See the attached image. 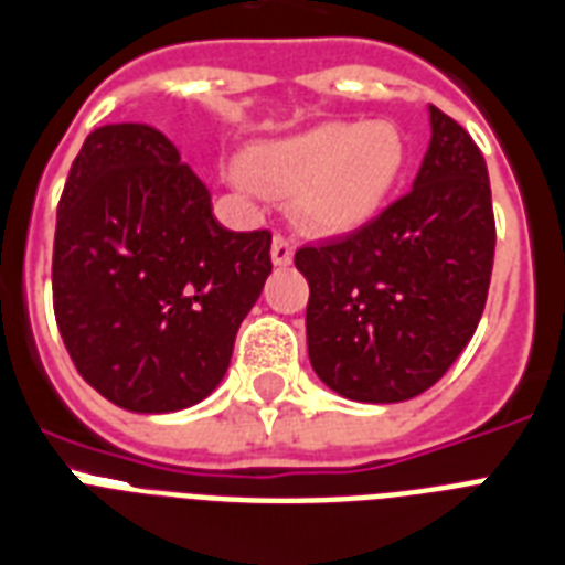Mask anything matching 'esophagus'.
<instances>
[{
	"instance_id": "esophagus-1",
	"label": "esophagus",
	"mask_w": 565,
	"mask_h": 565,
	"mask_svg": "<svg viewBox=\"0 0 565 565\" xmlns=\"http://www.w3.org/2000/svg\"><path fill=\"white\" fill-rule=\"evenodd\" d=\"M292 252H296V243L287 235H275L273 237V264L275 267H287L292 264Z\"/></svg>"
}]
</instances>
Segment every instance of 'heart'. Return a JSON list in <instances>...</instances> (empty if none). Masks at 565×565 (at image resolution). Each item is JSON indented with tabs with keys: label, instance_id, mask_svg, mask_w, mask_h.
Listing matches in <instances>:
<instances>
[{
	"label": "heart",
	"instance_id": "obj_1",
	"mask_svg": "<svg viewBox=\"0 0 565 565\" xmlns=\"http://www.w3.org/2000/svg\"><path fill=\"white\" fill-rule=\"evenodd\" d=\"M406 162V141L392 121H328L264 141L243 159L258 188L292 196L301 226L345 235L380 214Z\"/></svg>",
	"mask_w": 565,
	"mask_h": 565
}]
</instances>
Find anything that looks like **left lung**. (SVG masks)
Listing matches in <instances>:
<instances>
[{"label": "left lung", "mask_w": 565, "mask_h": 565, "mask_svg": "<svg viewBox=\"0 0 565 565\" xmlns=\"http://www.w3.org/2000/svg\"><path fill=\"white\" fill-rule=\"evenodd\" d=\"M433 139L409 194L337 241L301 246L307 354L348 401L401 403L447 374L488 301L497 223L484 156L429 107Z\"/></svg>", "instance_id": "obj_1"}]
</instances>
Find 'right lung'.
I'll use <instances>...</instances> for the list:
<instances>
[{
    "label": "right lung",
    "mask_w": 565,
    "mask_h": 565,
    "mask_svg": "<svg viewBox=\"0 0 565 565\" xmlns=\"http://www.w3.org/2000/svg\"><path fill=\"white\" fill-rule=\"evenodd\" d=\"M273 235L228 232L209 188L148 124L86 136L57 205L54 319L81 377L162 415L220 386L267 275Z\"/></svg>",
    "instance_id": "1"
}]
</instances>
